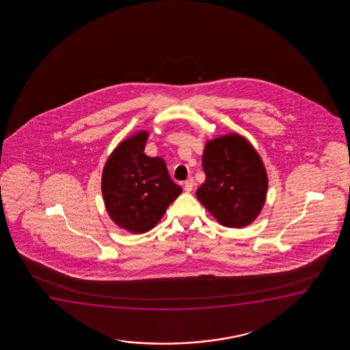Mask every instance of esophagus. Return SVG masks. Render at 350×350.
Returning <instances> with one entry per match:
<instances>
[{"instance_id":"1","label":"esophagus","mask_w":350,"mask_h":350,"mask_svg":"<svg viewBox=\"0 0 350 350\" xmlns=\"http://www.w3.org/2000/svg\"><path fill=\"white\" fill-rule=\"evenodd\" d=\"M193 187H195V182H193L192 178H189V179H187L185 183H184V190L187 192H191Z\"/></svg>"}]
</instances>
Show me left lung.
Segmentation results:
<instances>
[{"label":"left lung","instance_id":"1","mask_svg":"<svg viewBox=\"0 0 350 350\" xmlns=\"http://www.w3.org/2000/svg\"><path fill=\"white\" fill-rule=\"evenodd\" d=\"M202 166L206 180L197 189L198 201L226 227L251 224L262 211L268 190L263 163L239 135L208 142Z\"/></svg>","mask_w":350,"mask_h":350}]
</instances>
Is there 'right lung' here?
<instances>
[{"label": "right lung", "mask_w": 350, "mask_h": 350, "mask_svg": "<svg viewBox=\"0 0 350 350\" xmlns=\"http://www.w3.org/2000/svg\"><path fill=\"white\" fill-rule=\"evenodd\" d=\"M147 137V131H139L123 141L111 154L101 179L111 219L137 234L152 230L183 191L170 177L163 159L144 153Z\"/></svg>", "instance_id": "add662e5"}]
</instances>
